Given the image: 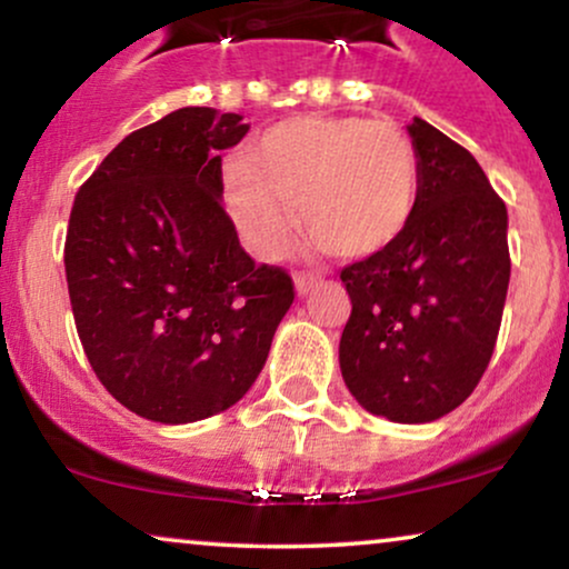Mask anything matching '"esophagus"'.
<instances>
[{"label": "esophagus", "instance_id": "obj_1", "mask_svg": "<svg viewBox=\"0 0 569 569\" xmlns=\"http://www.w3.org/2000/svg\"><path fill=\"white\" fill-rule=\"evenodd\" d=\"M321 283V278L316 276V272H297L293 276V286H297V293L299 297H305V293H310L316 286Z\"/></svg>", "mask_w": 569, "mask_h": 569}]
</instances>
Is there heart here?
Listing matches in <instances>:
<instances>
[{"instance_id":"obj_1","label":"heart","mask_w":569,"mask_h":569,"mask_svg":"<svg viewBox=\"0 0 569 569\" xmlns=\"http://www.w3.org/2000/svg\"><path fill=\"white\" fill-rule=\"evenodd\" d=\"M420 194L409 136L388 120L293 117L264 130L224 171V202L248 246L283 251L299 224L326 253L363 259L407 230Z\"/></svg>"}]
</instances>
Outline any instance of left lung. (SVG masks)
Segmentation results:
<instances>
[{"mask_svg": "<svg viewBox=\"0 0 569 569\" xmlns=\"http://www.w3.org/2000/svg\"><path fill=\"white\" fill-rule=\"evenodd\" d=\"M409 136L415 217L388 248L339 272L352 305L339 369L371 415L433 422L473 393L498 342L508 211L466 147L420 117Z\"/></svg>", "mask_w": 569, "mask_h": 569, "instance_id": "8db88e82", "label": "left lung"}]
</instances>
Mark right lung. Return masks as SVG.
I'll return each mask as SVG.
<instances>
[{
    "instance_id": "right-lung-1",
    "label": "right lung",
    "mask_w": 569,
    "mask_h": 569,
    "mask_svg": "<svg viewBox=\"0 0 569 569\" xmlns=\"http://www.w3.org/2000/svg\"><path fill=\"white\" fill-rule=\"evenodd\" d=\"M240 114L176 109L133 130L71 206L63 264L90 367L122 407L181 426L230 409L262 371L293 302L283 267L253 264L221 206V149Z\"/></svg>"
}]
</instances>
